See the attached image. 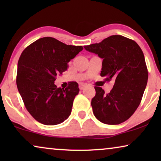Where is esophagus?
Instances as JSON below:
<instances>
[{
    "label": "esophagus",
    "instance_id": "obj_1",
    "mask_svg": "<svg viewBox=\"0 0 161 161\" xmlns=\"http://www.w3.org/2000/svg\"><path fill=\"white\" fill-rule=\"evenodd\" d=\"M86 86V83H80V84H79V89H80V90H82V89H84Z\"/></svg>",
    "mask_w": 161,
    "mask_h": 161
}]
</instances>
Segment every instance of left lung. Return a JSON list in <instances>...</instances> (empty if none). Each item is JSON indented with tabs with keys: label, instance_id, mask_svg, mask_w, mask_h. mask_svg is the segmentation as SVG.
I'll list each match as a JSON object with an SVG mask.
<instances>
[{
	"label": "left lung",
	"instance_id": "1",
	"mask_svg": "<svg viewBox=\"0 0 161 161\" xmlns=\"http://www.w3.org/2000/svg\"><path fill=\"white\" fill-rule=\"evenodd\" d=\"M84 48L103 59L100 75L108 81L115 79L108 94L94 86L96 94L91 103L94 116L107 125L125 122L140 105L148 80L143 51L135 41L121 35H113Z\"/></svg>",
	"mask_w": 161,
	"mask_h": 161
}]
</instances>
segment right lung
I'll list each match as a JSON object with an SVG mask.
<instances>
[{
	"instance_id": "right-lung-1",
	"label": "right lung",
	"mask_w": 161,
	"mask_h": 161,
	"mask_svg": "<svg viewBox=\"0 0 161 161\" xmlns=\"http://www.w3.org/2000/svg\"><path fill=\"white\" fill-rule=\"evenodd\" d=\"M83 49L82 46L67 45L53 37H43L21 53L17 86L26 109L39 122L56 125L69 117L79 92L78 83L69 82L64 89L54 82L57 75L66 71L68 62Z\"/></svg>"
}]
</instances>
